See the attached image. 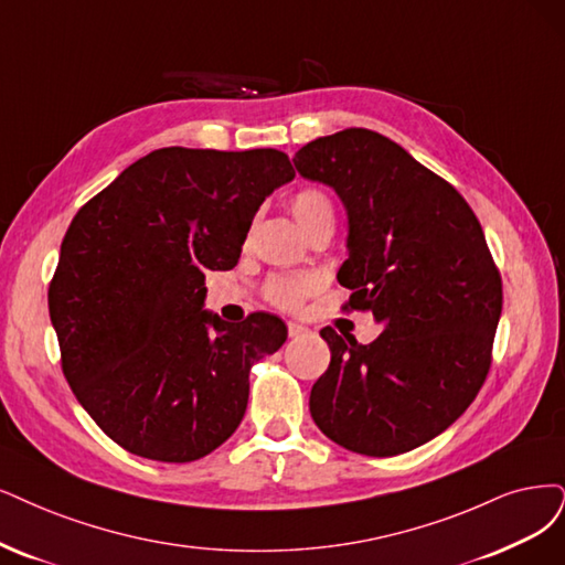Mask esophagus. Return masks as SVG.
Instances as JSON below:
<instances>
[{
  "label": "esophagus",
  "instance_id": "34e87169",
  "mask_svg": "<svg viewBox=\"0 0 565 565\" xmlns=\"http://www.w3.org/2000/svg\"><path fill=\"white\" fill-rule=\"evenodd\" d=\"M305 332H307L305 326H300V323H296V321L288 323V335H290V338H302Z\"/></svg>",
  "mask_w": 565,
  "mask_h": 565
}]
</instances>
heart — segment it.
Listing matches in <instances>:
<instances>
[{
  "label": "heart",
  "mask_w": 565,
  "mask_h": 565,
  "mask_svg": "<svg viewBox=\"0 0 565 565\" xmlns=\"http://www.w3.org/2000/svg\"><path fill=\"white\" fill-rule=\"evenodd\" d=\"M290 212H294L300 227L309 235L311 230L319 225H332L335 223V209H332V200L328 198L321 188H302L294 198H290ZM319 281L309 275H296V277H275L267 281L265 296L271 305L281 309H298L311 294H317Z\"/></svg>",
  "instance_id": "heart-1"
}]
</instances>
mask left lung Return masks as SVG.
I'll use <instances>...</instances> for the list:
<instances>
[{"instance_id":"left-lung-1","label":"left lung","mask_w":565,"mask_h":565,"mask_svg":"<svg viewBox=\"0 0 565 565\" xmlns=\"http://www.w3.org/2000/svg\"><path fill=\"white\" fill-rule=\"evenodd\" d=\"M294 164L342 200L338 281L347 307L384 326L370 344L321 330L330 365L311 386V419L356 454L422 447L470 407L491 365L503 284L482 225L454 185L380 132L319 137Z\"/></svg>"}]
</instances>
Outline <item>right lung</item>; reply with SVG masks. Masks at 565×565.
I'll list each match as a JSON object with an SVG mask.
<instances>
[{
	"label": "right lung",
	"instance_id": "add662e5",
	"mask_svg": "<svg viewBox=\"0 0 565 565\" xmlns=\"http://www.w3.org/2000/svg\"><path fill=\"white\" fill-rule=\"evenodd\" d=\"M296 177L277 149H158L78 209L49 288L62 372L116 445L191 463L233 435L248 372L286 323L204 309V271L233 269L258 206Z\"/></svg>",
	"mask_w": 565,
	"mask_h": 565
}]
</instances>
